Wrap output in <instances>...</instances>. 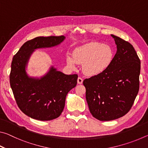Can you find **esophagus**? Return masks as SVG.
Segmentation results:
<instances>
[{"label":"esophagus","mask_w":148,"mask_h":148,"mask_svg":"<svg viewBox=\"0 0 148 148\" xmlns=\"http://www.w3.org/2000/svg\"><path fill=\"white\" fill-rule=\"evenodd\" d=\"M77 84H82V83H83V79L82 78V77H79L78 78H77Z\"/></svg>","instance_id":"1"}]
</instances>
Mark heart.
I'll return each instance as SVG.
<instances>
[{"mask_svg":"<svg viewBox=\"0 0 148 148\" xmlns=\"http://www.w3.org/2000/svg\"><path fill=\"white\" fill-rule=\"evenodd\" d=\"M113 56L111 47L101 42H92L76 48L73 57L67 56L66 61L71 68H75L76 62L83 64L84 73L94 76L102 73L109 66Z\"/></svg>","mask_w":148,"mask_h":148,"instance_id":"1","label":"heart"}]
</instances>
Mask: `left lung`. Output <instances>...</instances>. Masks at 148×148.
<instances>
[{"instance_id": "1", "label": "left lung", "mask_w": 148, "mask_h": 148, "mask_svg": "<svg viewBox=\"0 0 148 148\" xmlns=\"http://www.w3.org/2000/svg\"><path fill=\"white\" fill-rule=\"evenodd\" d=\"M117 52L102 73L84 80L92 116L111 121L128 113L139 91L140 60L129 42L112 34Z\"/></svg>"}]
</instances>
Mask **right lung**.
I'll return each mask as SVG.
<instances>
[{
  "mask_svg": "<svg viewBox=\"0 0 148 148\" xmlns=\"http://www.w3.org/2000/svg\"><path fill=\"white\" fill-rule=\"evenodd\" d=\"M64 36H39L26 42L12 59L10 83L19 109L32 119L49 121L63 111L66 95L77 84V74L66 75L51 67L40 79L29 77L25 67L34 49L56 46Z\"/></svg>",
  "mask_w": 148,
  "mask_h": 148,
  "instance_id": "1",
  "label": "right lung"
}]
</instances>
